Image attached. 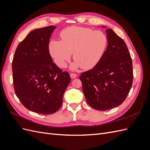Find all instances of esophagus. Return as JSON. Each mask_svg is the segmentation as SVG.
<instances>
[{"label":"esophagus","mask_w":150,"mask_h":150,"mask_svg":"<svg viewBox=\"0 0 150 150\" xmlns=\"http://www.w3.org/2000/svg\"><path fill=\"white\" fill-rule=\"evenodd\" d=\"M70 76H71V78L72 79H74V78H76V77H77V75H76V74L71 73V74H70Z\"/></svg>","instance_id":"esophagus-1"}]
</instances>
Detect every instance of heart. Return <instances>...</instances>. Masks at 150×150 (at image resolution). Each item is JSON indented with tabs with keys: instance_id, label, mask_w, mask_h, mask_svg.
I'll return each mask as SVG.
<instances>
[{
	"instance_id": "heart-1",
	"label": "heart",
	"mask_w": 150,
	"mask_h": 150,
	"mask_svg": "<svg viewBox=\"0 0 150 150\" xmlns=\"http://www.w3.org/2000/svg\"><path fill=\"white\" fill-rule=\"evenodd\" d=\"M61 41L52 40L49 44V52L55 64L61 68L66 66L73 53L75 60L71 70L79 67L91 69L100 62L108 47V40L101 30L71 26L63 30Z\"/></svg>"
}]
</instances>
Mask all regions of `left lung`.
<instances>
[{"label": "left lung", "instance_id": "8db88e82", "mask_svg": "<svg viewBox=\"0 0 150 150\" xmlns=\"http://www.w3.org/2000/svg\"><path fill=\"white\" fill-rule=\"evenodd\" d=\"M106 32L108 44L101 60L79 76L86 101L99 111L121 104L128 96L133 79L132 60L126 43L111 29Z\"/></svg>", "mask_w": 150, "mask_h": 150}]
</instances>
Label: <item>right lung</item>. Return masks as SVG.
I'll return each instance as SVG.
<instances>
[{
  "label": "right lung",
  "mask_w": 150,
  "mask_h": 150,
  "mask_svg": "<svg viewBox=\"0 0 150 150\" xmlns=\"http://www.w3.org/2000/svg\"><path fill=\"white\" fill-rule=\"evenodd\" d=\"M51 25L30 32L19 43L13 58V83L16 96L29 110L39 114L56 112L71 82L69 74L62 72L49 52Z\"/></svg>",
  "instance_id": "1"
}]
</instances>
